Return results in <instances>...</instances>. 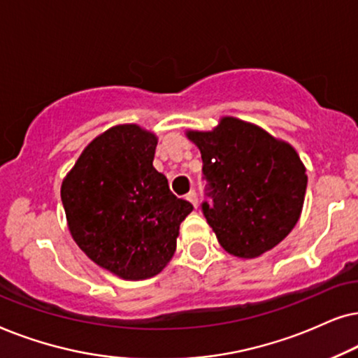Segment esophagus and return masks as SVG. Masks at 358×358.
Instances as JSON below:
<instances>
[{
  "instance_id": "34e87169",
  "label": "esophagus",
  "mask_w": 358,
  "mask_h": 358,
  "mask_svg": "<svg viewBox=\"0 0 358 358\" xmlns=\"http://www.w3.org/2000/svg\"><path fill=\"white\" fill-rule=\"evenodd\" d=\"M187 199H188L189 203L193 204L194 208L198 206V194H196V192H194V189H192V192H189V193L187 194Z\"/></svg>"
}]
</instances>
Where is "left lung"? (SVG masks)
Listing matches in <instances>:
<instances>
[{"label": "left lung", "mask_w": 358, "mask_h": 358, "mask_svg": "<svg viewBox=\"0 0 358 358\" xmlns=\"http://www.w3.org/2000/svg\"><path fill=\"white\" fill-rule=\"evenodd\" d=\"M198 147L213 204H201L219 244L231 255L255 259L296 226L308 176L288 142L255 124L226 116L213 131H188Z\"/></svg>", "instance_id": "8db88e82"}]
</instances>
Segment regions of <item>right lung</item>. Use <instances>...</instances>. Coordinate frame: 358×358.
Returning <instances> with one entry per match:
<instances>
[{"label": "right lung", "mask_w": 358, "mask_h": 358, "mask_svg": "<svg viewBox=\"0 0 358 358\" xmlns=\"http://www.w3.org/2000/svg\"><path fill=\"white\" fill-rule=\"evenodd\" d=\"M157 137L114 126L85 147L62 182L70 234L94 264L124 280L165 268L193 204L176 198L154 169Z\"/></svg>", "instance_id": "obj_1"}]
</instances>
